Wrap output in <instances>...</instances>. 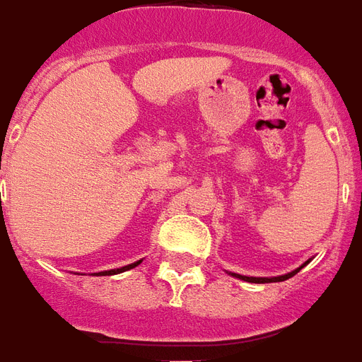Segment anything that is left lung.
<instances>
[{"mask_svg": "<svg viewBox=\"0 0 362 362\" xmlns=\"http://www.w3.org/2000/svg\"><path fill=\"white\" fill-rule=\"evenodd\" d=\"M309 262H305L303 265H307ZM303 265H301L300 269H303ZM300 269H296V271H292V273L288 274H282V276H274V279H263V276H243V274H235L233 273V276H236V279H243V281L246 282H255V284H265V282H282L286 281V279H290V276H294L296 273H300Z\"/></svg>", "mask_w": 362, "mask_h": 362, "instance_id": "left-lung-1", "label": "left lung"}]
</instances>
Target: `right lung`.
<instances>
[{
	"instance_id": "add662e5",
	"label": "right lung",
	"mask_w": 362,
	"mask_h": 362,
	"mask_svg": "<svg viewBox=\"0 0 362 362\" xmlns=\"http://www.w3.org/2000/svg\"><path fill=\"white\" fill-rule=\"evenodd\" d=\"M141 262H135L132 263V265H126V267H122V269H112V271H103V273L99 274H116V273H122V271H127V269H133V267H137Z\"/></svg>"
}]
</instances>
